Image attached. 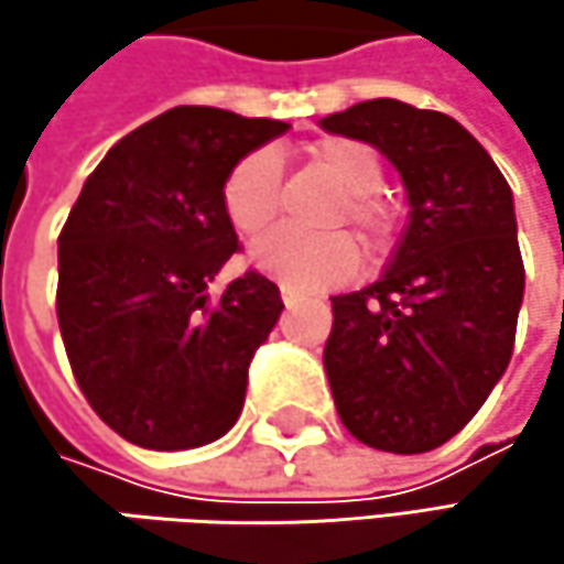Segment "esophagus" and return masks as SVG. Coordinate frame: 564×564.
<instances>
[{
  "label": "esophagus",
  "mask_w": 564,
  "mask_h": 564,
  "mask_svg": "<svg viewBox=\"0 0 564 564\" xmlns=\"http://www.w3.org/2000/svg\"><path fill=\"white\" fill-rule=\"evenodd\" d=\"M281 300H283V306H293V303H296V293H293L290 286H281Z\"/></svg>",
  "instance_id": "34e87169"
}]
</instances>
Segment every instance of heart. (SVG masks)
I'll use <instances>...</instances> for the list:
<instances>
[{
  "mask_svg": "<svg viewBox=\"0 0 564 564\" xmlns=\"http://www.w3.org/2000/svg\"><path fill=\"white\" fill-rule=\"evenodd\" d=\"M310 163L326 172L346 195V215L349 221L379 248L389 238V215L382 205L369 195L382 188V163L379 156L343 137H326L306 150ZM221 205L231 221V228L245 238L264 235L278 212H281V160L271 150H258L245 156L235 170L228 172L221 188ZM251 264L281 281L296 293H319L329 286L346 283L359 271V248L349 235H323L310 238L300 231H274L264 241L254 245Z\"/></svg>",
  "mask_w": 564,
  "mask_h": 564,
  "instance_id": "1",
  "label": "heart"
}]
</instances>
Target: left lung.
Returning <instances> with one entry per match:
<instances>
[{
    "instance_id": "obj_1",
    "label": "left lung",
    "mask_w": 564,
    "mask_h": 564,
    "mask_svg": "<svg viewBox=\"0 0 564 564\" xmlns=\"http://www.w3.org/2000/svg\"><path fill=\"white\" fill-rule=\"evenodd\" d=\"M392 163L408 228L386 274L333 296L323 366L346 431L389 454L451 441L503 379L525 271L490 153L447 113L392 97L319 120Z\"/></svg>"
}]
</instances>
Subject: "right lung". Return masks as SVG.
<instances>
[{
  "instance_id": "1",
  "label": "right lung",
  "mask_w": 564,
  "mask_h": 564,
  "mask_svg": "<svg viewBox=\"0 0 564 564\" xmlns=\"http://www.w3.org/2000/svg\"><path fill=\"white\" fill-rule=\"evenodd\" d=\"M290 130L218 107H172L87 175L57 238V326L90 408L150 451L228 434L248 366L278 326V283L248 271L208 286L238 251L221 188Z\"/></svg>"
}]
</instances>
